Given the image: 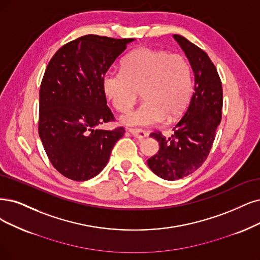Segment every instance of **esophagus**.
Here are the masks:
<instances>
[{
    "instance_id": "obj_1",
    "label": "esophagus",
    "mask_w": 260,
    "mask_h": 260,
    "mask_svg": "<svg viewBox=\"0 0 260 260\" xmlns=\"http://www.w3.org/2000/svg\"><path fill=\"white\" fill-rule=\"evenodd\" d=\"M128 132L132 134V135L137 138V139H143L145 137H147V132H145L141 128H128Z\"/></svg>"
}]
</instances>
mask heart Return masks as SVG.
Instances as JSON below:
<instances>
[{
    "label": "heart",
    "instance_id": "heart-1",
    "mask_svg": "<svg viewBox=\"0 0 260 260\" xmlns=\"http://www.w3.org/2000/svg\"><path fill=\"white\" fill-rule=\"evenodd\" d=\"M103 88L113 107L128 111L141 91L142 104L122 117L127 125H152L182 117L193 93L189 65L180 54L139 48L125 56L122 72L109 70Z\"/></svg>",
    "mask_w": 260,
    "mask_h": 260
}]
</instances>
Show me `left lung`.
I'll return each mask as SVG.
<instances>
[{
	"mask_svg": "<svg viewBox=\"0 0 260 260\" xmlns=\"http://www.w3.org/2000/svg\"><path fill=\"white\" fill-rule=\"evenodd\" d=\"M185 52L195 75V91L188 107L171 137L160 132L150 136L159 143V151L148 159L156 176L174 181L193 174L206 161L222 120L223 88L217 70L207 52L185 37L174 35Z\"/></svg>",
	"mask_w": 260,
	"mask_h": 260,
	"instance_id": "1",
	"label": "left lung"
}]
</instances>
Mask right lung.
Instances as JSON below:
<instances>
[{"mask_svg":"<svg viewBox=\"0 0 260 260\" xmlns=\"http://www.w3.org/2000/svg\"><path fill=\"white\" fill-rule=\"evenodd\" d=\"M133 41L84 35L62 46L48 63L40 90L38 134L52 166L66 178L98 176L124 135L122 126L96 127L114 121L103 77Z\"/></svg>","mask_w":260,"mask_h":260,"instance_id":"right-lung-1","label":"right lung"}]
</instances>
